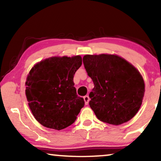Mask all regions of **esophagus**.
Wrapping results in <instances>:
<instances>
[{
	"instance_id": "esophagus-1",
	"label": "esophagus",
	"mask_w": 161,
	"mask_h": 161,
	"mask_svg": "<svg viewBox=\"0 0 161 161\" xmlns=\"http://www.w3.org/2000/svg\"><path fill=\"white\" fill-rule=\"evenodd\" d=\"M84 100H85V104H88L89 101H90V97H89V96L86 95V96L84 97Z\"/></svg>"
}]
</instances>
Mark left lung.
Instances as JSON below:
<instances>
[{
	"mask_svg": "<svg viewBox=\"0 0 161 161\" xmlns=\"http://www.w3.org/2000/svg\"><path fill=\"white\" fill-rule=\"evenodd\" d=\"M83 63L94 85L89 104L97 117L114 125L131 119L138 112L145 94L139 71L114 54L85 55Z\"/></svg>",
	"mask_w": 161,
	"mask_h": 161,
	"instance_id": "obj_1",
	"label": "left lung"
}]
</instances>
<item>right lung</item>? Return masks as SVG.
<instances>
[{"label":"right lung","mask_w":161,"mask_h":161,"mask_svg":"<svg viewBox=\"0 0 161 161\" xmlns=\"http://www.w3.org/2000/svg\"><path fill=\"white\" fill-rule=\"evenodd\" d=\"M82 64L80 56L53 57L37 63L25 81V95L35 119L43 126L64 129L75 122L85 105L73 78Z\"/></svg>","instance_id":"add662e5"}]
</instances>
